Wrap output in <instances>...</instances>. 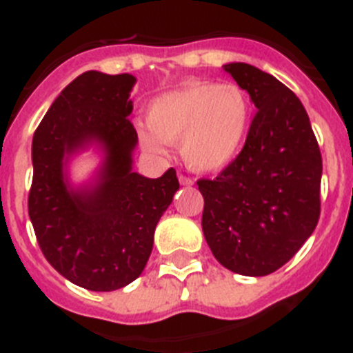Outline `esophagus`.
Segmentation results:
<instances>
[{
  "mask_svg": "<svg viewBox=\"0 0 353 353\" xmlns=\"http://www.w3.org/2000/svg\"><path fill=\"white\" fill-rule=\"evenodd\" d=\"M179 180L182 185H192V183H194V179H191V176H185V174H180Z\"/></svg>",
  "mask_w": 353,
  "mask_h": 353,
  "instance_id": "esophagus-1",
  "label": "esophagus"
}]
</instances>
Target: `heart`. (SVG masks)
Segmentation results:
<instances>
[{
    "label": "heart",
    "instance_id": "1",
    "mask_svg": "<svg viewBox=\"0 0 353 353\" xmlns=\"http://www.w3.org/2000/svg\"><path fill=\"white\" fill-rule=\"evenodd\" d=\"M251 120V101L239 84L189 81L150 104L146 123L152 134L143 141L154 152L164 150L162 143H180L189 168L217 171L240 154Z\"/></svg>",
    "mask_w": 353,
    "mask_h": 353
}]
</instances>
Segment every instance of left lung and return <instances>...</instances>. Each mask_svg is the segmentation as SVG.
I'll return each instance as SVG.
<instances>
[{
	"instance_id": "obj_1",
	"label": "left lung",
	"mask_w": 353,
	"mask_h": 353,
	"mask_svg": "<svg viewBox=\"0 0 353 353\" xmlns=\"http://www.w3.org/2000/svg\"><path fill=\"white\" fill-rule=\"evenodd\" d=\"M256 114L244 148L214 180H198L201 228L212 254L242 276L276 272L320 219L322 154L299 97L248 63L224 65Z\"/></svg>"
}]
</instances>
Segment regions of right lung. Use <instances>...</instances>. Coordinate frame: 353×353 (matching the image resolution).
I'll return each mask as SVG.
<instances>
[{"label": "right lung", "instance_id": "1", "mask_svg": "<svg viewBox=\"0 0 353 353\" xmlns=\"http://www.w3.org/2000/svg\"><path fill=\"white\" fill-rule=\"evenodd\" d=\"M134 76L84 72L52 102L33 136L28 214L43 256L63 277L92 292H113L145 269L161 215L179 191L173 168L159 179L132 171L138 143L132 113ZM90 141L106 162L99 183L72 192L63 157Z\"/></svg>", "mask_w": 353, "mask_h": 353}]
</instances>
